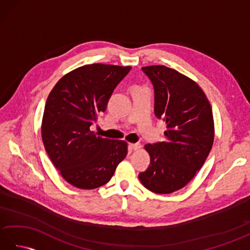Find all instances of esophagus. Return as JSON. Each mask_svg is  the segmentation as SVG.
<instances>
[{
  "instance_id": "34e87169",
  "label": "esophagus",
  "mask_w": 250,
  "mask_h": 250,
  "mask_svg": "<svg viewBox=\"0 0 250 250\" xmlns=\"http://www.w3.org/2000/svg\"><path fill=\"white\" fill-rule=\"evenodd\" d=\"M130 147H131V149H133V150H139L142 148V145L140 144V143H135V144H130Z\"/></svg>"
}]
</instances>
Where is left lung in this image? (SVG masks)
Wrapping results in <instances>:
<instances>
[{
    "label": "left lung",
    "mask_w": 250,
    "mask_h": 250,
    "mask_svg": "<svg viewBox=\"0 0 250 250\" xmlns=\"http://www.w3.org/2000/svg\"><path fill=\"white\" fill-rule=\"evenodd\" d=\"M155 88V114L167 124L166 140L146 144L150 164L139 174L151 192L184 188L203 167L213 147L215 126L209 101L192 79L164 65L142 67Z\"/></svg>",
    "instance_id": "left-lung-1"
}]
</instances>
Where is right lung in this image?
<instances>
[{
  "mask_svg": "<svg viewBox=\"0 0 250 250\" xmlns=\"http://www.w3.org/2000/svg\"><path fill=\"white\" fill-rule=\"evenodd\" d=\"M131 66L93 64L65 74L52 88L42 120V140L68 184L95 189L107 184L128 153L125 141L103 139L90 126Z\"/></svg>",
  "mask_w": 250,
  "mask_h": 250,
  "instance_id": "1",
  "label": "right lung"
}]
</instances>
